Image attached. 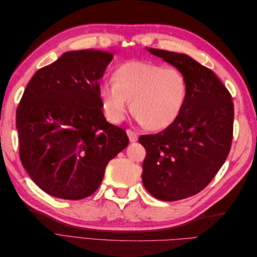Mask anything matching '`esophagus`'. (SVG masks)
I'll return each instance as SVG.
<instances>
[{"mask_svg":"<svg viewBox=\"0 0 257 257\" xmlns=\"http://www.w3.org/2000/svg\"><path fill=\"white\" fill-rule=\"evenodd\" d=\"M126 133H127V136H128V139H130V142H131V143H135V142H137L138 135H137L136 132L132 131V130H127V131H126Z\"/></svg>","mask_w":257,"mask_h":257,"instance_id":"34e87169","label":"esophagus"}]
</instances>
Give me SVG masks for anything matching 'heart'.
<instances>
[{
    "label": "heart",
    "mask_w": 257,
    "mask_h": 257,
    "mask_svg": "<svg viewBox=\"0 0 257 257\" xmlns=\"http://www.w3.org/2000/svg\"><path fill=\"white\" fill-rule=\"evenodd\" d=\"M106 118L112 123L125 119L131 107L137 120L150 131L168 127L185 106L189 85L177 68L145 61H130L115 69L113 79L98 85Z\"/></svg>",
    "instance_id": "obj_1"
}]
</instances>
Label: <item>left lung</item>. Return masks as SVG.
Instances as JSON below:
<instances>
[{"instance_id": "left-lung-1", "label": "left lung", "mask_w": 257, "mask_h": 257, "mask_svg": "<svg viewBox=\"0 0 257 257\" xmlns=\"http://www.w3.org/2000/svg\"><path fill=\"white\" fill-rule=\"evenodd\" d=\"M180 71L189 94L179 118L161 133L139 137L146 149L143 183L155 198L172 201L208 185L230 150L234 104L216 75L188 54L146 48Z\"/></svg>"}]
</instances>
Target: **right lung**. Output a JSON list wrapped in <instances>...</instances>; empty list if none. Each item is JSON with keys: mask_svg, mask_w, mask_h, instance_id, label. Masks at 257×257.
Segmentation results:
<instances>
[{"mask_svg": "<svg viewBox=\"0 0 257 257\" xmlns=\"http://www.w3.org/2000/svg\"><path fill=\"white\" fill-rule=\"evenodd\" d=\"M113 54L67 51L34 74L17 108L20 160L31 179L62 199L92 195L111 159L125 149L123 128L102 111L98 80Z\"/></svg>", "mask_w": 257, "mask_h": 257, "instance_id": "obj_1", "label": "right lung"}]
</instances>
